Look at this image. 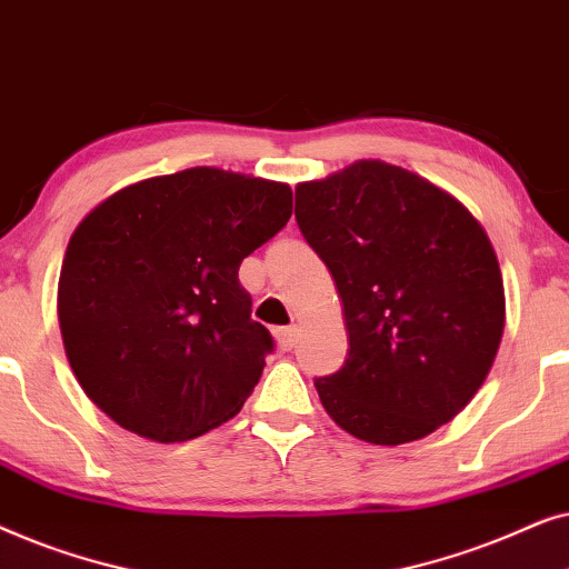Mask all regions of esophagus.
Wrapping results in <instances>:
<instances>
[{"mask_svg":"<svg viewBox=\"0 0 569 569\" xmlns=\"http://www.w3.org/2000/svg\"><path fill=\"white\" fill-rule=\"evenodd\" d=\"M274 337H277V347L282 349V352H290V349L298 345V331L295 329H277Z\"/></svg>","mask_w":569,"mask_h":569,"instance_id":"esophagus-1","label":"esophagus"}]
</instances>
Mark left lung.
Listing matches in <instances>:
<instances>
[{"label":"left lung","instance_id":"1","mask_svg":"<svg viewBox=\"0 0 569 569\" xmlns=\"http://www.w3.org/2000/svg\"><path fill=\"white\" fill-rule=\"evenodd\" d=\"M295 220L345 306L349 357L316 378L329 417L376 446L450 422L485 383L505 329L500 263L481 224L380 160L298 183Z\"/></svg>","mask_w":569,"mask_h":569}]
</instances>
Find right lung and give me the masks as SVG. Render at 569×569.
<instances>
[{
	"label": "right lung",
	"mask_w": 569,
	"mask_h": 569,
	"mask_svg": "<svg viewBox=\"0 0 569 569\" xmlns=\"http://www.w3.org/2000/svg\"><path fill=\"white\" fill-rule=\"evenodd\" d=\"M290 214V186L220 168L147 178L100 201L59 277L61 339L88 399L154 442L236 417L274 349L238 269Z\"/></svg>",
	"instance_id": "1"
}]
</instances>
